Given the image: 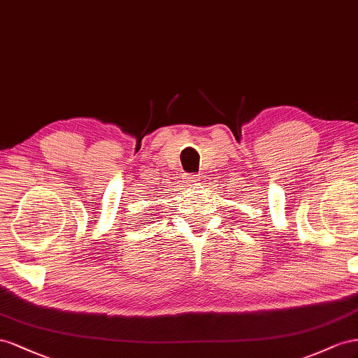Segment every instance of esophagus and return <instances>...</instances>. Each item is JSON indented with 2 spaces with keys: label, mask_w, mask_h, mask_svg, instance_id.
I'll list each match as a JSON object with an SVG mask.
<instances>
[{
  "label": "esophagus",
  "mask_w": 358,
  "mask_h": 358,
  "mask_svg": "<svg viewBox=\"0 0 358 358\" xmlns=\"http://www.w3.org/2000/svg\"><path fill=\"white\" fill-rule=\"evenodd\" d=\"M187 180H189L190 182H193V186H195V185H199L201 176H198V173H195V176H187Z\"/></svg>",
  "instance_id": "34e87169"
}]
</instances>
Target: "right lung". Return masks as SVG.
<instances>
[{
	"label": "right lung",
	"mask_w": 358,
	"mask_h": 358,
	"mask_svg": "<svg viewBox=\"0 0 358 358\" xmlns=\"http://www.w3.org/2000/svg\"><path fill=\"white\" fill-rule=\"evenodd\" d=\"M141 224H142V223H141Z\"/></svg>",
	"instance_id": "add662e5"
}]
</instances>
